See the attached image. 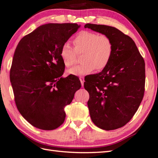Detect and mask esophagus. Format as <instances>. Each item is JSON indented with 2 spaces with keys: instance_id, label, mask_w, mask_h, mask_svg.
<instances>
[{
  "instance_id": "1",
  "label": "esophagus",
  "mask_w": 158,
  "mask_h": 158,
  "mask_svg": "<svg viewBox=\"0 0 158 158\" xmlns=\"http://www.w3.org/2000/svg\"><path fill=\"white\" fill-rule=\"evenodd\" d=\"M79 79H80V81H81V85H82V87H83V83H84V81H85L84 77H79Z\"/></svg>"
}]
</instances>
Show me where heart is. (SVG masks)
I'll return each mask as SVG.
<instances>
[{
	"instance_id": "b5f03b06",
	"label": "heart",
	"mask_w": 158,
	"mask_h": 158,
	"mask_svg": "<svg viewBox=\"0 0 158 158\" xmlns=\"http://www.w3.org/2000/svg\"><path fill=\"white\" fill-rule=\"evenodd\" d=\"M75 49L65 42L60 49V57L64 65L72 66L76 62L77 54L82 52V64L68 70V74L81 76L91 73L95 69L101 71L109 64L113 55V43L108 35L83 31L74 38Z\"/></svg>"
}]
</instances>
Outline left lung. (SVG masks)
<instances>
[{"instance_id": "1", "label": "left lung", "mask_w": 158, "mask_h": 158, "mask_svg": "<svg viewBox=\"0 0 158 158\" xmlns=\"http://www.w3.org/2000/svg\"><path fill=\"white\" fill-rule=\"evenodd\" d=\"M84 27L109 36L114 48L106 69L85 78L91 119L104 130L120 128L132 118L143 98L144 60L134 40L116 28L89 23Z\"/></svg>"}]
</instances>
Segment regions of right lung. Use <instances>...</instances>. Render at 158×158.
Listing matches in <instances>:
<instances>
[{
  "label": "right lung",
  "mask_w": 158,
  "mask_h": 158,
  "mask_svg": "<svg viewBox=\"0 0 158 158\" xmlns=\"http://www.w3.org/2000/svg\"><path fill=\"white\" fill-rule=\"evenodd\" d=\"M80 25L49 23L21 39L14 52L10 81L15 103L31 125L53 130L63 124L64 107L81 87L78 77H61L65 65L60 57L64 43Z\"/></svg>",
  "instance_id": "1"
}]
</instances>
